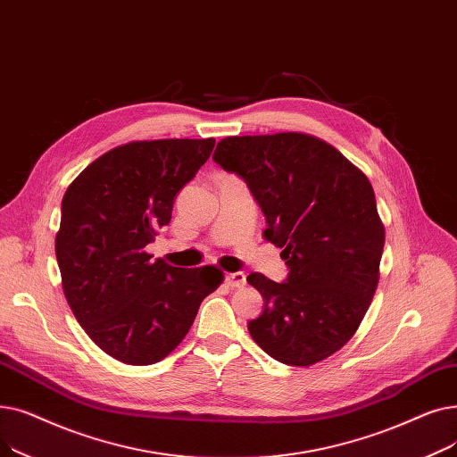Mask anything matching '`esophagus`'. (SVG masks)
I'll list each match as a JSON object with an SVG mask.
<instances>
[{
  "label": "esophagus",
  "mask_w": 457,
  "mask_h": 457,
  "mask_svg": "<svg viewBox=\"0 0 457 457\" xmlns=\"http://www.w3.org/2000/svg\"><path fill=\"white\" fill-rule=\"evenodd\" d=\"M225 282L232 288H242L245 287V273L244 271H236V273H227Z\"/></svg>",
  "instance_id": "1"
}]
</instances>
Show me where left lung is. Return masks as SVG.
Here are the masks:
<instances>
[{"instance_id": "8db88e82", "label": "left lung", "mask_w": 457, "mask_h": 457, "mask_svg": "<svg viewBox=\"0 0 457 457\" xmlns=\"http://www.w3.org/2000/svg\"><path fill=\"white\" fill-rule=\"evenodd\" d=\"M213 162L240 177L280 247L285 282L251 273L264 311L247 323L275 361L311 366L361 325L379 280L385 228L372 184L340 152L307 134L227 137Z\"/></svg>"}]
</instances>
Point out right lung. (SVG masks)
I'll return each mask as SVG.
<instances>
[{
	"mask_svg": "<svg viewBox=\"0 0 457 457\" xmlns=\"http://www.w3.org/2000/svg\"><path fill=\"white\" fill-rule=\"evenodd\" d=\"M213 145L128 143L85 167L64 193L55 236L64 297L91 340L124 364L165 359L187 335L203 299L223 282L213 266L175 268L145 253Z\"/></svg>",
	"mask_w": 457,
	"mask_h": 457,
	"instance_id": "add662e5",
	"label": "right lung"
}]
</instances>
